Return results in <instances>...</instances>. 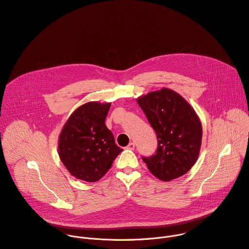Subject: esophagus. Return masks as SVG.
Listing matches in <instances>:
<instances>
[{"label":"esophagus","mask_w":249,"mask_h":249,"mask_svg":"<svg viewBox=\"0 0 249 249\" xmlns=\"http://www.w3.org/2000/svg\"><path fill=\"white\" fill-rule=\"evenodd\" d=\"M126 149H127V150H131V151L134 150V149H135V144L132 142V143H130V144L126 147Z\"/></svg>","instance_id":"1"}]
</instances>
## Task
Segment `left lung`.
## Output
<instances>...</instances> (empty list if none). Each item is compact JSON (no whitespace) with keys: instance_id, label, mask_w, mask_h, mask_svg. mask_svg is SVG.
I'll return each mask as SVG.
<instances>
[{"instance_id":"8db88e82","label":"left lung","mask_w":249,"mask_h":249,"mask_svg":"<svg viewBox=\"0 0 249 249\" xmlns=\"http://www.w3.org/2000/svg\"><path fill=\"white\" fill-rule=\"evenodd\" d=\"M158 138L156 154L143 158L149 170L162 181L182 176L195 164L202 143V125L191 105L169 89L137 98Z\"/></svg>"}]
</instances>
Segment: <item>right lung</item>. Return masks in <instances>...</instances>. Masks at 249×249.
Masks as SVG:
<instances>
[{
  "instance_id": "right-lung-1",
  "label": "right lung",
  "mask_w": 249,
  "mask_h": 249,
  "mask_svg": "<svg viewBox=\"0 0 249 249\" xmlns=\"http://www.w3.org/2000/svg\"><path fill=\"white\" fill-rule=\"evenodd\" d=\"M111 103L89 101L69 117L59 136V157L76 178L95 182L108 171L122 152L105 118Z\"/></svg>"
}]
</instances>
